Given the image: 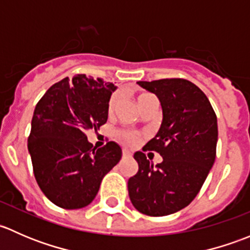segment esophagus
I'll list each match as a JSON object with an SVG mask.
<instances>
[{
  "mask_svg": "<svg viewBox=\"0 0 250 250\" xmlns=\"http://www.w3.org/2000/svg\"><path fill=\"white\" fill-rule=\"evenodd\" d=\"M122 156H123V158H129V157H132V153H130L128 150H123Z\"/></svg>",
  "mask_w": 250,
  "mask_h": 250,
  "instance_id": "34e87169",
  "label": "esophagus"
}]
</instances>
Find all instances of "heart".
Wrapping results in <instances>:
<instances>
[{
	"mask_svg": "<svg viewBox=\"0 0 250 250\" xmlns=\"http://www.w3.org/2000/svg\"><path fill=\"white\" fill-rule=\"evenodd\" d=\"M151 95L152 94H150V93H141V94L138 95V104H139L140 107L141 105L144 104V102H145L147 98H150ZM118 99H120V97H118L117 93L111 95L109 103H107V112H109L110 115L115 111L116 106H117ZM117 137L118 139H120V141H122L123 144H125V145L128 146L137 145L140 139L139 134H138L137 132H133V130H120V132L117 133Z\"/></svg>",
	"mask_w": 250,
	"mask_h": 250,
	"instance_id": "1",
	"label": "heart"
}]
</instances>
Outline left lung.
<instances>
[{
    "label": "left lung",
    "mask_w": 250,
    "mask_h": 250,
    "mask_svg": "<svg viewBox=\"0 0 250 250\" xmlns=\"http://www.w3.org/2000/svg\"><path fill=\"white\" fill-rule=\"evenodd\" d=\"M160 99L163 120L144 150L163 161L153 166L144 152L134 153L139 170L128 180L133 206L150 216L176 213L193 201L216 156L218 121L202 90L184 78L139 81Z\"/></svg>",
    "instance_id": "8db88e82"
}]
</instances>
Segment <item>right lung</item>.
<instances>
[{
    "label": "right lung",
    "instance_id": "1",
    "mask_svg": "<svg viewBox=\"0 0 250 250\" xmlns=\"http://www.w3.org/2000/svg\"><path fill=\"white\" fill-rule=\"evenodd\" d=\"M115 89L102 78L76 75L53 84L35 107L27 139L35 179L60 208L92 203L103 178L120 162L122 150L117 144L109 141L97 150L85 135V130L106 123Z\"/></svg>",
    "mask_w": 250,
    "mask_h": 250
}]
</instances>
